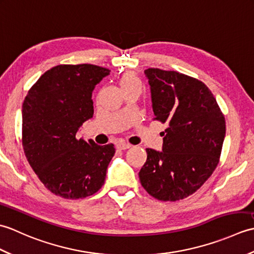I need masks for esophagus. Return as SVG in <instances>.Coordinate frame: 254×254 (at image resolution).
Wrapping results in <instances>:
<instances>
[{
	"instance_id": "34e87169",
	"label": "esophagus",
	"mask_w": 254,
	"mask_h": 254,
	"mask_svg": "<svg viewBox=\"0 0 254 254\" xmlns=\"http://www.w3.org/2000/svg\"><path fill=\"white\" fill-rule=\"evenodd\" d=\"M130 147H131V145L127 144V143H119L117 145V148L118 149H122V150H126V149L130 148Z\"/></svg>"
}]
</instances>
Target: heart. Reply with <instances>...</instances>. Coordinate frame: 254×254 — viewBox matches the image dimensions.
<instances>
[{"instance_id": "heart-1", "label": "heart", "mask_w": 254, "mask_h": 254, "mask_svg": "<svg viewBox=\"0 0 254 254\" xmlns=\"http://www.w3.org/2000/svg\"><path fill=\"white\" fill-rule=\"evenodd\" d=\"M139 85L138 79L136 78L135 75H133L131 73H126L123 74L121 78H120V86L121 89H126L128 87H132V86H136Z\"/></svg>"}]
</instances>
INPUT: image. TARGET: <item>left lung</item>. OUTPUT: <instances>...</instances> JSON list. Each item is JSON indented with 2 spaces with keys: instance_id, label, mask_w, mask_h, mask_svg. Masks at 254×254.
<instances>
[{
  "instance_id": "8db88e82",
  "label": "left lung",
  "mask_w": 254,
  "mask_h": 254,
  "mask_svg": "<svg viewBox=\"0 0 254 254\" xmlns=\"http://www.w3.org/2000/svg\"><path fill=\"white\" fill-rule=\"evenodd\" d=\"M155 118L165 123L163 152L147 148L142 187L160 201L191 195L219 163L226 134L223 112L201 80L176 71L145 69Z\"/></svg>"
}]
</instances>
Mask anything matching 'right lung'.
<instances>
[{"label": "right lung", "mask_w": 254, "mask_h": 254, "mask_svg": "<svg viewBox=\"0 0 254 254\" xmlns=\"http://www.w3.org/2000/svg\"><path fill=\"white\" fill-rule=\"evenodd\" d=\"M110 71L93 64H61L42 74L23 102L24 153L45 187L64 198H83L104 186L116 149L77 138L93 118L91 94Z\"/></svg>", "instance_id": "add662e5"}]
</instances>
